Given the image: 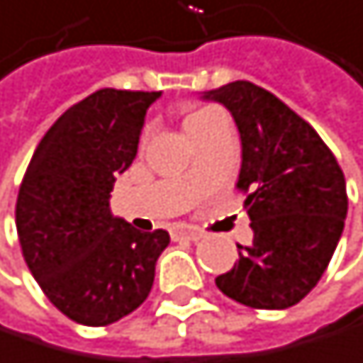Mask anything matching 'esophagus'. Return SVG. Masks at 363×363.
<instances>
[{"label":"esophagus","mask_w":363,"mask_h":363,"mask_svg":"<svg viewBox=\"0 0 363 363\" xmlns=\"http://www.w3.org/2000/svg\"><path fill=\"white\" fill-rule=\"evenodd\" d=\"M172 237L174 240H189V242H198V240H202V230H198V228H191V226H180V228H176L174 233H172Z\"/></svg>","instance_id":"obj_1"}]
</instances>
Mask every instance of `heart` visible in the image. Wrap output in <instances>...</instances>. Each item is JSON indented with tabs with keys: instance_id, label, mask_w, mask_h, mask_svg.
Wrapping results in <instances>:
<instances>
[{
	"instance_id": "obj_1",
	"label": "heart",
	"mask_w": 363,
	"mask_h": 363,
	"mask_svg": "<svg viewBox=\"0 0 363 363\" xmlns=\"http://www.w3.org/2000/svg\"><path fill=\"white\" fill-rule=\"evenodd\" d=\"M216 126H228L226 115L220 108H216V106L200 108V111L191 113L185 119V130H187V135L198 133V130H206V128H216Z\"/></svg>"
}]
</instances>
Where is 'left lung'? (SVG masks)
I'll return each instance as SVG.
<instances>
[{
	"label": "left lung",
	"mask_w": 363,
	"mask_h": 363,
	"mask_svg": "<svg viewBox=\"0 0 363 363\" xmlns=\"http://www.w3.org/2000/svg\"><path fill=\"white\" fill-rule=\"evenodd\" d=\"M240 130L237 189L255 233L240 259L216 279L222 294L252 309L301 303L325 274L344 230L346 180L333 152L277 95L248 80L204 91Z\"/></svg>",
	"instance_id": "obj_1"
}]
</instances>
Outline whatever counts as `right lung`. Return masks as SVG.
<instances>
[{
	"label": "right lung",
	"instance_id": "1",
	"mask_svg": "<svg viewBox=\"0 0 363 363\" xmlns=\"http://www.w3.org/2000/svg\"><path fill=\"white\" fill-rule=\"evenodd\" d=\"M161 91L100 89L67 108L36 145L19 187L17 235L50 303L78 325L106 327L150 294L169 233L111 213L115 176L135 157Z\"/></svg>",
	"mask_w": 363,
	"mask_h": 363
}]
</instances>
